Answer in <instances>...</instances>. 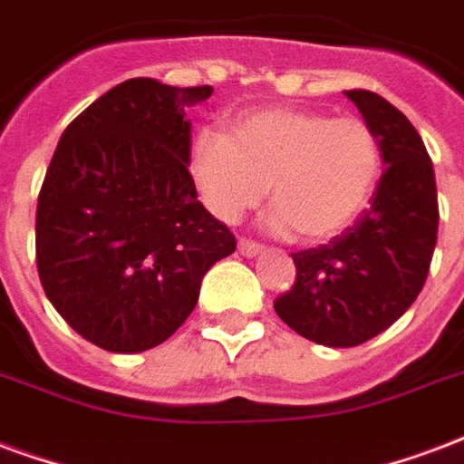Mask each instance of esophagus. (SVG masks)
<instances>
[{
	"instance_id": "esophagus-1",
	"label": "esophagus",
	"mask_w": 464,
	"mask_h": 464,
	"mask_svg": "<svg viewBox=\"0 0 464 464\" xmlns=\"http://www.w3.org/2000/svg\"><path fill=\"white\" fill-rule=\"evenodd\" d=\"M237 246H239V254L246 256V259H256V256H261V252H264L259 245H254L249 239H239V245Z\"/></svg>"
}]
</instances>
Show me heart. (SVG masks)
<instances>
[{"mask_svg":"<svg viewBox=\"0 0 464 464\" xmlns=\"http://www.w3.org/2000/svg\"><path fill=\"white\" fill-rule=\"evenodd\" d=\"M188 169L205 208L235 225L266 198L274 237L327 242L367 210L382 176V146L360 117L264 107L235 117L227 134L205 129Z\"/></svg>","mask_w":464,"mask_h":464,"instance_id":"obj_1","label":"heart"}]
</instances>
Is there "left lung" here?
<instances>
[{"instance_id": "obj_1", "label": "left lung", "mask_w": 464, "mask_h": 464, "mask_svg": "<svg viewBox=\"0 0 464 464\" xmlns=\"http://www.w3.org/2000/svg\"><path fill=\"white\" fill-rule=\"evenodd\" d=\"M344 95L374 129L384 173L350 229L294 254V288L274 303L285 325L325 347L367 343L401 318L426 284L438 239L433 163L416 127L377 92Z\"/></svg>"}]
</instances>
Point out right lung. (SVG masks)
I'll return each instance as SVG.
<instances>
[{
  "label": "right lung",
  "mask_w": 464,
  "mask_h": 464,
  "mask_svg": "<svg viewBox=\"0 0 464 464\" xmlns=\"http://www.w3.org/2000/svg\"><path fill=\"white\" fill-rule=\"evenodd\" d=\"M212 87L131 78L63 131L36 208L48 301L97 347L151 350L193 313L203 276L235 237L188 173V107Z\"/></svg>",
  "instance_id": "add662e5"
}]
</instances>
